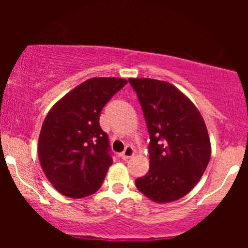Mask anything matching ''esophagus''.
<instances>
[{
  "instance_id": "esophagus-1",
  "label": "esophagus",
  "mask_w": 248,
  "mask_h": 248,
  "mask_svg": "<svg viewBox=\"0 0 248 248\" xmlns=\"http://www.w3.org/2000/svg\"><path fill=\"white\" fill-rule=\"evenodd\" d=\"M133 154H134V149L128 145V146L124 147V151H122L121 154H120V157H121L122 159H128L129 157L133 156Z\"/></svg>"
}]
</instances>
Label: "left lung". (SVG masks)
Instances as JSON below:
<instances>
[{
  "instance_id": "left-lung-1",
  "label": "left lung",
  "mask_w": 248,
  "mask_h": 248,
  "mask_svg": "<svg viewBox=\"0 0 248 248\" xmlns=\"http://www.w3.org/2000/svg\"><path fill=\"white\" fill-rule=\"evenodd\" d=\"M138 96L149 132L150 169L136 186L156 202L186 196L202 177L211 156L201 112L167 81L128 79Z\"/></svg>"
}]
</instances>
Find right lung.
I'll list each match as a JSON object with an SVG mask.
<instances>
[{"mask_svg": "<svg viewBox=\"0 0 248 248\" xmlns=\"http://www.w3.org/2000/svg\"><path fill=\"white\" fill-rule=\"evenodd\" d=\"M126 84L120 78H92L47 112L39 134L38 156L47 180L63 196L82 198L102 186L112 152L99 116Z\"/></svg>", "mask_w": 248, "mask_h": 248, "instance_id": "1", "label": "right lung"}]
</instances>
